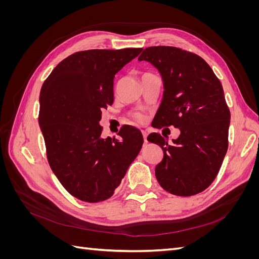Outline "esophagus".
I'll use <instances>...</instances> for the list:
<instances>
[{
    "label": "esophagus",
    "instance_id": "1",
    "mask_svg": "<svg viewBox=\"0 0 259 259\" xmlns=\"http://www.w3.org/2000/svg\"><path fill=\"white\" fill-rule=\"evenodd\" d=\"M142 133H143V136H144V142L147 144L148 143V140H147V136H148V133L146 132V131H142Z\"/></svg>",
    "mask_w": 259,
    "mask_h": 259
}]
</instances>
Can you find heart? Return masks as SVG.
I'll list each match as a JSON object with an SVG mask.
<instances>
[{
	"instance_id": "obj_1",
	"label": "heart",
	"mask_w": 259,
	"mask_h": 259,
	"mask_svg": "<svg viewBox=\"0 0 259 259\" xmlns=\"http://www.w3.org/2000/svg\"><path fill=\"white\" fill-rule=\"evenodd\" d=\"M135 117H136V120L139 121V122H143L145 120V116L142 113H136Z\"/></svg>"
}]
</instances>
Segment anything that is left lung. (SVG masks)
<instances>
[{
	"label": "left lung",
	"mask_w": 259,
	"mask_h": 259,
	"mask_svg": "<svg viewBox=\"0 0 259 259\" xmlns=\"http://www.w3.org/2000/svg\"><path fill=\"white\" fill-rule=\"evenodd\" d=\"M138 60L150 62L163 80L155 126L180 131L173 145L158 133L148 136L164 152L155 177L171 194L200 193L214 182L228 149L230 111L223 85L204 59L173 46L148 48Z\"/></svg>",
	"instance_id": "1"
}]
</instances>
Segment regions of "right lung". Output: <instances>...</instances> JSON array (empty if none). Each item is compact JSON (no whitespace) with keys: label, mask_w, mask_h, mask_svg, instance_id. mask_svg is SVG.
Wrapping results in <instances>:
<instances>
[{"label":"right lung","mask_w":259,"mask_h":259,"mask_svg":"<svg viewBox=\"0 0 259 259\" xmlns=\"http://www.w3.org/2000/svg\"><path fill=\"white\" fill-rule=\"evenodd\" d=\"M143 49L77 52L42 85L38 124L50 166L73 197L96 203L112 197L142 149V132L124 125L101 137V110L113 104V80Z\"/></svg>","instance_id":"right-lung-1"}]
</instances>
